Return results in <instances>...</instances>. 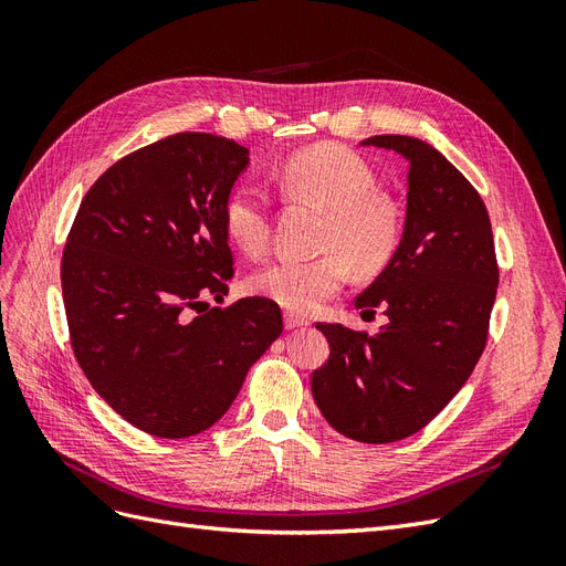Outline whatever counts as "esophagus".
Listing matches in <instances>:
<instances>
[{
  "mask_svg": "<svg viewBox=\"0 0 566 566\" xmlns=\"http://www.w3.org/2000/svg\"><path fill=\"white\" fill-rule=\"evenodd\" d=\"M283 323H285L287 331H295V328H302V325H306L310 321H306V318L300 316V314H295V312H285V314H283Z\"/></svg>",
  "mask_w": 566,
  "mask_h": 566,
  "instance_id": "1",
  "label": "esophagus"
}]
</instances>
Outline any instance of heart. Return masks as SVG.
Masks as SVG:
<instances>
[{
    "mask_svg": "<svg viewBox=\"0 0 566 566\" xmlns=\"http://www.w3.org/2000/svg\"><path fill=\"white\" fill-rule=\"evenodd\" d=\"M273 181L285 200L323 210L318 248L325 252L314 260L269 262L250 276L254 295L293 312H314L347 283L349 269L375 276L399 252V202L375 188L378 177L358 153L335 144L297 150L273 169ZM269 212L262 188L235 186L221 210L229 241L245 254H260L269 243Z\"/></svg>",
    "mask_w": 566,
    "mask_h": 566,
    "instance_id": "heart-1",
    "label": "heart"
}]
</instances>
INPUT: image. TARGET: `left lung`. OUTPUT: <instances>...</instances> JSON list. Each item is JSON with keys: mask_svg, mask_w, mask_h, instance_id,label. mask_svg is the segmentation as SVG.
<instances>
[{"mask_svg": "<svg viewBox=\"0 0 566 566\" xmlns=\"http://www.w3.org/2000/svg\"><path fill=\"white\" fill-rule=\"evenodd\" d=\"M408 163L399 252L356 297L387 323L378 335L316 323L331 356L312 394L333 430L354 441H399L430 422L468 382L486 347L499 264L486 205L474 186L416 136L361 142Z\"/></svg>", "mask_w": 566, "mask_h": 566, "instance_id": "obj_1", "label": "left lung"}]
</instances>
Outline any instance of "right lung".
<instances>
[{
	"label": "right lung",
	"mask_w": 566,
	"mask_h": 566,
	"mask_svg": "<svg viewBox=\"0 0 566 566\" xmlns=\"http://www.w3.org/2000/svg\"><path fill=\"white\" fill-rule=\"evenodd\" d=\"M248 148L184 132L129 153L84 196L61 262L80 368L117 416L160 439L212 427L283 333L276 302L219 310L233 279L221 210Z\"/></svg>",
	"instance_id": "right-lung-1"
}]
</instances>
